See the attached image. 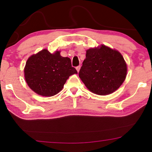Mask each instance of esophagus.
Instances as JSON below:
<instances>
[{
  "label": "esophagus",
  "instance_id": "esophagus-1",
  "mask_svg": "<svg viewBox=\"0 0 152 152\" xmlns=\"http://www.w3.org/2000/svg\"><path fill=\"white\" fill-rule=\"evenodd\" d=\"M80 68H81V66H77V67H76V70H77V72H79V71H80Z\"/></svg>",
  "mask_w": 152,
  "mask_h": 152
}]
</instances>
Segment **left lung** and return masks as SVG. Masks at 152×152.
<instances>
[{"mask_svg": "<svg viewBox=\"0 0 152 152\" xmlns=\"http://www.w3.org/2000/svg\"><path fill=\"white\" fill-rule=\"evenodd\" d=\"M126 62L121 54L101 45L87 50L79 77L91 92L106 95L121 86L126 78Z\"/></svg>", "mask_w": 152, "mask_h": 152, "instance_id": "1", "label": "left lung"}]
</instances>
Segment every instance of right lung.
I'll return each mask as SVG.
<instances>
[{"label":"right lung","instance_id":"obj_1","mask_svg":"<svg viewBox=\"0 0 152 152\" xmlns=\"http://www.w3.org/2000/svg\"><path fill=\"white\" fill-rule=\"evenodd\" d=\"M77 73L70 58L61 57L60 51L52 54L46 49L29 57L24 68L29 87L37 94L47 97L57 94L68 77Z\"/></svg>","mask_w":152,"mask_h":152}]
</instances>
